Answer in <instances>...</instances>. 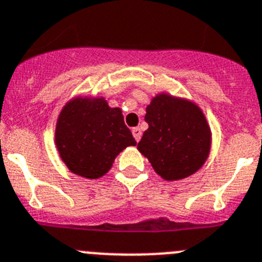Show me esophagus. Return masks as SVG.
Segmentation results:
<instances>
[{
    "mask_svg": "<svg viewBox=\"0 0 262 262\" xmlns=\"http://www.w3.org/2000/svg\"><path fill=\"white\" fill-rule=\"evenodd\" d=\"M133 135H134V138H135V140L139 141V140H140V138H141V129L139 128V127H135V128H133Z\"/></svg>",
    "mask_w": 262,
    "mask_h": 262,
    "instance_id": "obj_1",
    "label": "esophagus"
}]
</instances>
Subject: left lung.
<instances>
[{
    "instance_id": "8db88e82",
    "label": "left lung",
    "mask_w": 262,
    "mask_h": 262,
    "mask_svg": "<svg viewBox=\"0 0 262 262\" xmlns=\"http://www.w3.org/2000/svg\"><path fill=\"white\" fill-rule=\"evenodd\" d=\"M145 122L148 129L138 149L165 181L187 178L203 166L212 134L198 105L161 93L147 106Z\"/></svg>"
}]
</instances>
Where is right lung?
Wrapping results in <instances>:
<instances>
[{"mask_svg": "<svg viewBox=\"0 0 262 262\" xmlns=\"http://www.w3.org/2000/svg\"><path fill=\"white\" fill-rule=\"evenodd\" d=\"M56 145L70 171L96 179L106 174L115 157L136 141L119 107H110L102 97H76L59 114Z\"/></svg>", "mask_w": 262, "mask_h": 262, "instance_id": "right-lung-1", "label": "right lung"}]
</instances>
